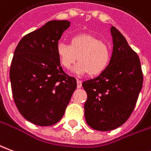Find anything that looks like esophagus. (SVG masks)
Wrapping results in <instances>:
<instances>
[{"label": "esophagus", "mask_w": 151, "mask_h": 151, "mask_svg": "<svg viewBox=\"0 0 151 151\" xmlns=\"http://www.w3.org/2000/svg\"><path fill=\"white\" fill-rule=\"evenodd\" d=\"M77 86H78V88H81L82 87V81L81 80H77Z\"/></svg>", "instance_id": "obj_1"}]
</instances>
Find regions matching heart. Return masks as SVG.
Here are the masks:
<instances>
[{"label":"heart","instance_id":"obj_1","mask_svg":"<svg viewBox=\"0 0 151 151\" xmlns=\"http://www.w3.org/2000/svg\"><path fill=\"white\" fill-rule=\"evenodd\" d=\"M59 62L65 68H73L78 74L87 73L91 76L101 74L108 67L111 57L109 46L95 36L82 33L73 36L70 43L59 42L56 46Z\"/></svg>","mask_w":151,"mask_h":151}]
</instances>
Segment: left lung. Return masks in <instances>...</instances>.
Here are the masks:
<instances>
[{
	"instance_id": "8db88e82",
	"label": "left lung",
	"mask_w": 151,
	"mask_h": 151,
	"mask_svg": "<svg viewBox=\"0 0 151 151\" xmlns=\"http://www.w3.org/2000/svg\"><path fill=\"white\" fill-rule=\"evenodd\" d=\"M109 64L97 78L83 82L87 94L84 105L86 123L97 131L120 127L135 108L143 83L141 62L125 37L114 26Z\"/></svg>"
}]
</instances>
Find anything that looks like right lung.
Here are the masks:
<instances>
[{"label":"right lung","mask_w":151,"mask_h":151,"mask_svg":"<svg viewBox=\"0 0 151 151\" xmlns=\"http://www.w3.org/2000/svg\"><path fill=\"white\" fill-rule=\"evenodd\" d=\"M70 26L67 20H51L25 35L14 53L9 78L14 103L25 119L50 126L62 119L77 80L66 74L56 46Z\"/></svg>","instance_id":"1"}]
</instances>
